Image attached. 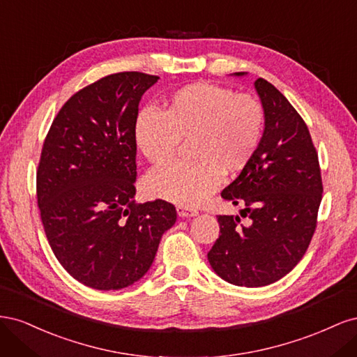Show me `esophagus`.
Segmentation results:
<instances>
[{"label":"esophagus","mask_w":357,"mask_h":357,"mask_svg":"<svg viewBox=\"0 0 357 357\" xmlns=\"http://www.w3.org/2000/svg\"><path fill=\"white\" fill-rule=\"evenodd\" d=\"M177 214L180 218H195V215L199 214V211L193 207H185V205H178L177 207Z\"/></svg>","instance_id":"esophagus-1"}]
</instances>
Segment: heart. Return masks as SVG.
Returning <instances> with one entry per match:
<instances>
[{
    "instance_id": "1",
    "label": "heart",
    "mask_w": 357,
    "mask_h": 357,
    "mask_svg": "<svg viewBox=\"0 0 357 357\" xmlns=\"http://www.w3.org/2000/svg\"><path fill=\"white\" fill-rule=\"evenodd\" d=\"M264 107L255 96L207 82L172 93L164 113L144 109L134 125L135 143L150 164H167L180 139H190L193 160L158 168L147 177L152 195L193 207L220 186L222 172L235 174L255 155L264 134Z\"/></svg>"
}]
</instances>
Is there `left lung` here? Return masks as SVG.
Listing matches in <instances>:
<instances>
[{"instance_id":"1","label":"left lung","mask_w":357,"mask_h":357,"mask_svg":"<svg viewBox=\"0 0 357 357\" xmlns=\"http://www.w3.org/2000/svg\"><path fill=\"white\" fill-rule=\"evenodd\" d=\"M244 77L247 73H234ZM265 114L262 139L222 198L243 205L218 215L220 235L207 257L214 273L235 286L278 282L305 255L321 201L319 158L305 122L286 96L265 79L255 82Z\"/></svg>"}]
</instances>
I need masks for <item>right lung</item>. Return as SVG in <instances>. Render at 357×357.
Returning a JSON list of instances; mask_svg holds the SVG:
<instances>
[{"mask_svg": "<svg viewBox=\"0 0 357 357\" xmlns=\"http://www.w3.org/2000/svg\"><path fill=\"white\" fill-rule=\"evenodd\" d=\"M158 75H107L74 93L43 144L37 199L49 244L82 284L119 290L152 266L162 235L177 220L172 204H135L134 125Z\"/></svg>", "mask_w": 357, "mask_h": 357, "instance_id": "obj_1", "label": "right lung"}]
</instances>
